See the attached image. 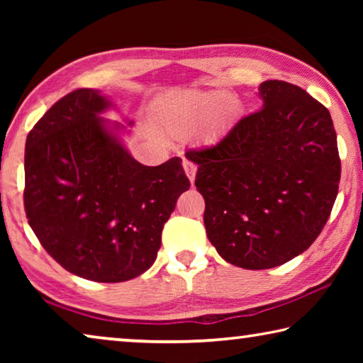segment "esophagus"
Returning <instances> with one entry per match:
<instances>
[{
  "instance_id": "34e87169",
  "label": "esophagus",
  "mask_w": 363,
  "mask_h": 363,
  "mask_svg": "<svg viewBox=\"0 0 363 363\" xmlns=\"http://www.w3.org/2000/svg\"><path fill=\"white\" fill-rule=\"evenodd\" d=\"M182 167H184V171H186V174H187V177H189V181L194 184V181H195V174H196V164H194L192 162H189V160H184Z\"/></svg>"
}]
</instances>
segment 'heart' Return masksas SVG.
Instances as JSON below:
<instances>
[{
  "instance_id": "obj_1",
  "label": "heart",
  "mask_w": 363,
  "mask_h": 363,
  "mask_svg": "<svg viewBox=\"0 0 363 363\" xmlns=\"http://www.w3.org/2000/svg\"><path fill=\"white\" fill-rule=\"evenodd\" d=\"M240 104L230 94L219 96L214 93H194L184 94L174 104L168 116V128L173 134H181L194 130L206 120L208 133H218L233 120Z\"/></svg>"
}]
</instances>
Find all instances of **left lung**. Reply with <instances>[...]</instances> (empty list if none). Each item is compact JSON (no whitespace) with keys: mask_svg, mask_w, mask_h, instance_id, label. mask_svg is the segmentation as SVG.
Segmentation results:
<instances>
[{"mask_svg":"<svg viewBox=\"0 0 363 363\" xmlns=\"http://www.w3.org/2000/svg\"><path fill=\"white\" fill-rule=\"evenodd\" d=\"M262 108L245 116L199 164L206 235L233 266L277 267L303 253L327 224L341 160L331 115L299 86L267 79Z\"/></svg>","mask_w":363,"mask_h":363,"instance_id":"left-lung-1","label":"left lung"}]
</instances>
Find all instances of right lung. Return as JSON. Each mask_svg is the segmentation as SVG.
<instances>
[{"label":"right lung","instance_id":"add662e5","mask_svg":"<svg viewBox=\"0 0 363 363\" xmlns=\"http://www.w3.org/2000/svg\"><path fill=\"white\" fill-rule=\"evenodd\" d=\"M112 107L99 91H72L26 143L30 227L65 270L102 284L131 280L155 262L163 225L190 187L179 157L158 167L131 157L120 138L126 126L101 116Z\"/></svg>","mask_w":363,"mask_h":363}]
</instances>
